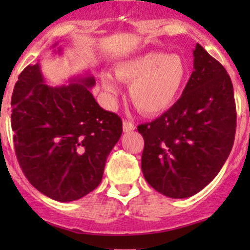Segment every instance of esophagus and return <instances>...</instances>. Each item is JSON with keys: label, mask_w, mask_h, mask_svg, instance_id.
<instances>
[{"label": "esophagus", "mask_w": 250, "mask_h": 250, "mask_svg": "<svg viewBox=\"0 0 250 250\" xmlns=\"http://www.w3.org/2000/svg\"><path fill=\"white\" fill-rule=\"evenodd\" d=\"M135 129V125L134 123L129 122V121H123V130L125 133L128 132H132V130Z\"/></svg>", "instance_id": "1"}]
</instances>
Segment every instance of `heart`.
<instances>
[{
    "mask_svg": "<svg viewBox=\"0 0 250 250\" xmlns=\"http://www.w3.org/2000/svg\"><path fill=\"white\" fill-rule=\"evenodd\" d=\"M115 75L118 81L130 84L129 97L135 107L145 115L156 116L176 102L188 80V67L178 54L147 52L116 65ZM102 84L112 97L120 93L110 74L103 75Z\"/></svg>",
    "mask_w": 250,
    "mask_h": 250,
    "instance_id": "heart-1",
    "label": "heart"
}]
</instances>
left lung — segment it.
<instances>
[{"label":"left lung","instance_id":"1","mask_svg":"<svg viewBox=\"0 0 250 250\" xmlns=\"http://www.w3.org/2000/svg\"><path fill=\"white\" fill-rule=\"evenodd\" d=\"M146 181L170 198L200 192L220 172L236 132L233 87L225 67L201 44L180 99L152 122L140 125Z\"/></svg>","mask_w":250,"mask_h":250}]
</instances>
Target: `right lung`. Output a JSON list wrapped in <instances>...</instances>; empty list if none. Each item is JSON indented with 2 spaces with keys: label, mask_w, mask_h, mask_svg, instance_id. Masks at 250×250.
<instances>
[{
  "label": "right lung",
  "mask_w": 250,
  "mask_h": 250,
  "mask_svg": "<svg viewBox=\"0 0 250 250\" xmlns=\"http://www.w3.org/2000/svg\"><path fill=\"white\" fill-rule=\"evenodd\" d=\"M67 83L47 84L39 62L29 65L18 77L11 102L18 162L34 188L59 202L80 200L99 185L122 134L121 118L102 109L90 93L93 75Z\"/></svg>",
  "instance_id": "obj_1"
}]
</instances>
